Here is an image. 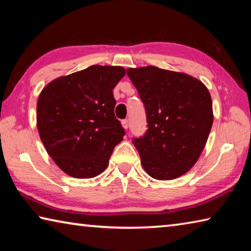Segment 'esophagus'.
<instances>
[{
  "label": "esophagus",
  "instance_id": "1",
  "mask_svg": "<svg viewBox=\"0 0 251 251\" xmlns=\"http://www.w3.org/2000/svg\"><path fill=\"white\" fill-rule=\"evenodd\" d=\"M122 126L124 127L125 129L128 128V121H127V120H123V121H122Z\"/></svg>",
  "mask_w": 251,
  "mask_h": 251
}]
</instances>
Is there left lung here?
Masks as SVG:
<instances>
[{
  "label": "left lung",
  "mask_w": 251,
  "mask_h": 251,
  "mask_svg": "<svg viewBox=\"0 0 251 251\" xmlns=\"http://www.w3.org/2000/svg\"><path fill=\"white\" fill-rule=\"evenodd\" d=\"M127 75L145 106L148 129L133 144L144 169L158 180L180 177L201 156L214 114L201 80L156 66L128 69Z\"/></svg>",
  "instance_id": "1"
}]
</instances>
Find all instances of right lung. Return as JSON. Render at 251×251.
I'll use <instances>...</instances> for the list:
<instances>
[{
	"label": "right lung",
	"instance_id": "obj_1",
	"mask_svg": "<svg viewBox=\"0 0 251 251\" xmlns=\"http://www.w3.org/2000/svg\"><path fill=\"white\" fill-rule=\"evenodd\" d=\"M122 66L92 65L52 80L36 106L37 130L48 154L67 175L93 178L103 173L125 130L115 117L113 90Z\"/></svg>",
	"mask_w": 251,
	"mask_h": 251
}]
</instances>
